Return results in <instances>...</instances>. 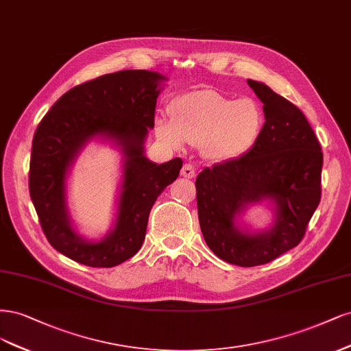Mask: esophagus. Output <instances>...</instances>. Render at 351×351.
I'll list each match as a JSON object with an SVG mask.
<instances>
[{
	"mask_svg": "<svg viewBox=\"0 0 351 351\" xmlns=\"http://www.w3.org/2000/svg\"><path fill=\"white\" fill-rule=\"evenodd\" d=\"M180 175H182L184 178H194L195 176V169L194 166H192L191 163H185L182 166V169H180Z\"/></svg>",
	"mask_w": 351,
	"mask_h": 351,
	"instance_id": "obj_1",
	"label": "esophagus"
}]
</instances>
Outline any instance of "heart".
Segmentation results:
<instances>
[{"label":"heart","instance_id":"obj_1","mask_svg":"<svg viewBox=\"0 0 351 351\" xmlns=\"http://www.w3.org/2000/svg\"><path fill=\"white\" fill-rule=\"evenodd\" d=\"M171 118L156 121V134L178 147L199 144L210 160H232L245 154L258 140L264 114L252 97L232 99L214 90H197L179 96L169 110Z\"/></svg>","mask_w":351,"mask_h":351}]
</instances>
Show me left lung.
<instances>
[{
	"instance_id": "obj_1",
	"label": "left lung",
	"mask_w": 351,
	"mask_h": 351,
	"mask_svg": "<svg viewBox=\"0 0 351 351\" xmlns=\"http://www.w3.org/2000/svg\"><path fill=\"white\" fill-rule=\"evenodd\" d=\"M263 101L265 122L255 144L237 159L206 167L195 180L198 219L210 250L223 261L255 267L273 261L303 239L321 201L322 152L302 110L267 84L247 80ZM268 200L275 224L250 232L235 217Z\"/></svg>"
}]
</instances>
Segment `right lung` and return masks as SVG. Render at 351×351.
I'll return each instance as SVG.
<instances>
[{"label": "right lung", "mask_w": 351, "mask_h": 351, "mask_svg": "<svg viewBox=\"0 0 351 351\" xmlns=\"http://www.w3.org/2000/svg\"><path fill=\"white\" fill-rule=\"evenodd\" d=\"M165 80L162 74L147 70L100 75L62 95L36 128L29 172L30 198L48 242L75 263L109 268L137 254L154 201L179 175V157L157 165L144 156ZM95 136L115 142L124 154L116 226L99 243L87 241L73 230L64 199L66 173Z\"/></svg>", "instance_id": "obj_1"}]
</instances>
